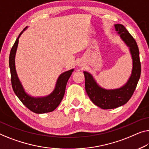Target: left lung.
Segmentation results:
<instances>
[{
	"mask_svg": "<svg viewBox=\"0 0 149 149\" xmlns=\"http://www.w3.org/2000/svg\"><path fill=\"white\" fill-rule=\"evenodd\" d=\"M114 26L121 39L129 47L132 55V74L127 83L120 88L106 90L97 85L90 74L84 72L85 89L89 97L95 105L105 110L116 108L128 102L136 88L141 73L139 50L136 41L123 25L116 24Z\"/></svg>",
	"mask_w": 149,
	"mask_h": 149,
	"instance_id": "left-lung-1",
	"label": "left lung"
}]
</instances>
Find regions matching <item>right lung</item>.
Masks as SVG:
<instances>
[{"mask_svg":"<svg viewBox=\"0 0 149 149\" xmlns=\"http://www.w3.org/2000/svg\"><path fill=\"white\" fill-rule=\"evenodd\" d=\"M26 28L24 29L23 31H21L19 34L10 52L9 67L11 75V84L13 91L21 102L32 112L37 114H43V113L52 112L61 103L65 94L66 84L74 70H69L59 75L55 90L49 96L42 97H33L29 96L25 92L18 78L15 65V53L19 43V38Z\"/></svg>","mask_w":149,"mask_h":149,"instance_id":"right-lung-1","label":"right lung"}]
</instances>
